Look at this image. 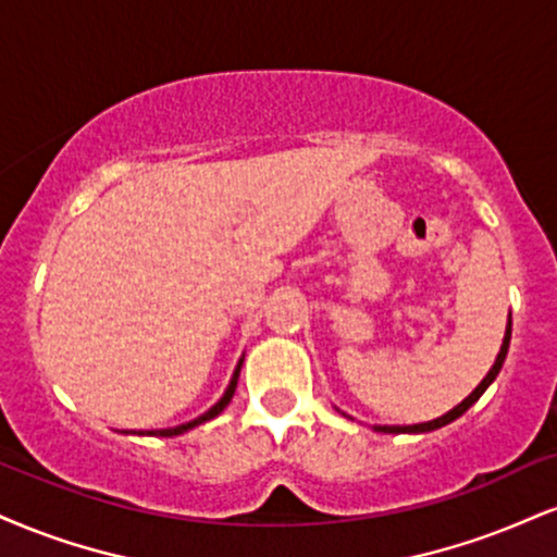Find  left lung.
Here are the masks:
<instances>
[{
    "instance_id": "8db88e82",
    "label": "left lung",
    "mask_w": 557,
    "mask_h": 557,
    "mask_svg": "<svg viewBox=\"0 0 557 557\" xmlns=\"http://www.w3.org/2000/svg\"><path fill=\"white\" fill-rule=\"evenodd\" d=\"M508 343H511V321H508V326H506V337H504V345H500L498 358H495V366L491 368V371H487V376L482 379V384H480L478 388H474V392L470 394V397H467L465 401H461V405L454 407L451 412L441 414V418L431 420V423H420V425H376V431H379V433H428V431H435V428H444V425H448V423H451V420L461 418V414H465L467 410H470V407L474 405V401H478V399L482 397V394H485V388L491 386L493 381H495V376H498V373H500V366H504L506 352H508Z\"/></svg>"
}]
</instances>
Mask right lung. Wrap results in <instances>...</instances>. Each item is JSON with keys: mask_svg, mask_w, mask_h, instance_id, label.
Masks as SVG:
<instances>
[{"mask_svg": "<svg viewBox=\"0 0 557 557\" xmlns=\"http://www.w3.org/2000/svg\"><path fill=\"white\" fill-rule=\"evenodd\" d=\"M240 363H244V360H240ZM240 363L236 366V373H233V379H231V384H227V388H225V394H223V399L218 401V405L214 407H210V410H207L205 414H199L197 420H191V423H184V425H178V428H169V431H150V435H181L184 431H191L194 425H202V423H207V420H212V418H218L220 412L225 410L227 405H231V399H233V392H236V384H238V373H240Z\"/></svg>", "mask_w": 557, "mask_h": 557, "instance_id": "right-lung-1", "label": "right lung"}]
</instances>
